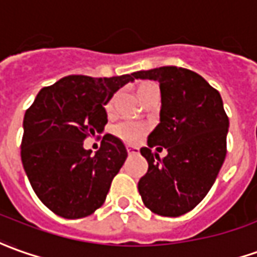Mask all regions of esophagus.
Segmentation results:
<instances>
[{
    "mask_svg": "<svg viewBox=\"0 0 257 257\" xmlns=\"http://www.w3.org/2000/svg\"><path fill=\"white\" fill-rule=\"evenodd\" d=\"M126 151H128L129 155H132V153H138L139 148H136V146H126Z\"/></svg>",
    "mask_w": 257,
    "mask_h": 257,
    "instance_id": "obj_1",
    "label": "esophagus"
}]
</instances>
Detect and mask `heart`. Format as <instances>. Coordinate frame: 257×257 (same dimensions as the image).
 Listing matches in <instances>:
<instances>
[{
  "instance_id": "b5f03b06",
  "label": "heart",
  "mask_w": 257,
  "mask_h": 257,
  "mask_svg": "<svg viewBox=\"0 0 257 257\" xmlns=\"http://www.w3.org/2000/svg\"><path fill=\"white\" fill-rule=\"evenodd\" d=\"M152 87V84H145L139 88V94L142 91H145L146 88ZM105 111L108 114L112 112V99H109L108 102L105 104ZM145 132V126L138 123V122H131V121H125V122H119L116 123L114 126V135L116 138H119L121 141L128 143H135L141 139V136L143 135Z\"/></svg>"
}]
</instances>
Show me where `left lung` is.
Masks as SVG:
<instances>
[{
	"label": "left lung",
	"instance_id": "obj_1",
	"mask_svg": "<svg viewBox=\"0 0 257 257\" xmlns=\"http://www.w3.org/2000/svg\"><path fill=\"white\" fill-rule=\"evenodd\" d=\"M134 76L158 81L162 95L160 122L148 136V148L141 149L149 167L138 183L139 194L158 215H184L208 194L226 156L229 119L222 98L200 74L183 67ZM158 144L168 151L166 158L151 152Z\"/></svg>",
	"mask_w": 257,
	"mask_h": 257
}]
</instances>
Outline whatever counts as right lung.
<instances>
[{
  "label": "right lung",
  "instance_id": "right-lung-1",
  "mask_svg": "<svg viewBox=\"0 0 257 257\" xmlns=\"http://www.w3.org/2000/svg\"><path fill=\"white\" fill-rule=\"evenodd\" d=\"M134 74L67 76L43 87L24 116L21 159L35 194L56 215L78 219L98 209L128 158L121 139L106 134L92 156L83 143L104 131V105Z\"/></svg>",
  "mask_w": 257,
  "mask_h": 257
}]
</instances>
